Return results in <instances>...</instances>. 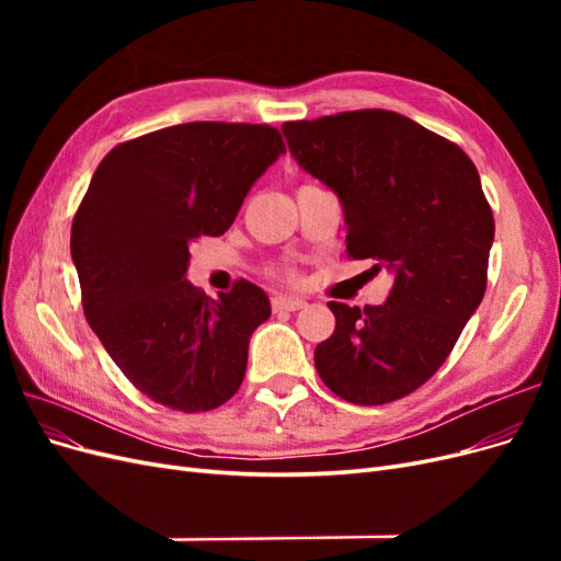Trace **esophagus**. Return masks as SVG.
<instances>
[{"mask_svg": "<svg viewBox=\"0 0 561 561\" xmlns=\"http://www.w3.org/2000/svg\"><path fill=\"white\" fill-rule=\"evenodd\" d=\"M271 307H274V311H299L307 307V301L299 297H290V295H276L274 299H271Z\"/></svg>", "mask_w": 561, "mask_h": 561, "instance_id": "obj_1", "label": "esophagus"}]
</instances>
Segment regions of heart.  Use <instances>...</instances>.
Here are the masks:
<instances>
[{"label":"heart","mask_w":561,"mask_h":561,"mask_svg":"<svg viewBox=\"0 0 561 561\" xmlns=\"http://www.w3.org/2000/svg\"><path fill=\"white\" fill-rule=\"evenodd\" d=\"M285 276H287V278H293V274H285Z\"/></svg>","instance_id":"1"}]
</instances>
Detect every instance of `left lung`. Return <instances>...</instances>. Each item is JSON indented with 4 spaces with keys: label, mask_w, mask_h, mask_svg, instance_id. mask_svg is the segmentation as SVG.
<instances>
[{
    "label": "left lung",
    "mask_w": 561,
    "mask_h": 561,
    "mask_svg": "<svg viewBox=\"0 0 561 561\" xmlns=\"http://www.w3.org/2000/svg\"><path fill=\"white\" fill-rule=\"evenodd\" d=\"M301 171L336 194L346 252L393 276L381 307L330 301L316 348L325 386L353 404L410 396L447 360L486 287L494 217L461 147L386 110L283 124Z\"/></svg>",
    "instance_id": "8db88e82"
}]
</instances>
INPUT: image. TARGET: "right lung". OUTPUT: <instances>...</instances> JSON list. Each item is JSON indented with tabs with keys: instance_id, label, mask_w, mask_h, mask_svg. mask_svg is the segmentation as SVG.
I'll use <instances>...</instances> for the list:
<instances>
[{
	"instance_id": "add662e5",
	"label": "right lung",
	"mask_w": 561,
	"mask_h": 561,
	"mask_svg": "<svg viewBox=\"0 0 561 561\" xmlns=\"http://www.w3.org/2000/svg\"><path fill=\"white\" fill-rule=\"evenodd\" d=\"M271 126L194 122L114 147L72 222L83 313L126 379L178 412H208L241 388L252 332L271 316L262 287L210 299L186 280L190 245L225 233L271 163Z\"/></svg>"
}]
</instances>
